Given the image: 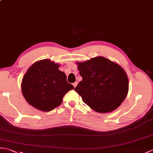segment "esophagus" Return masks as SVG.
<instances>
[{"label":"esophagus","instance_id":"obj_1","mask_svg":"<svg viewBox=\"0 0 153 153\" xmlns=\"http://www.w3.org/2000/svg\"><path fill=\"white\" fill-rule=\"evenodd\" d=\"M77 83H78V82L77 81H76L75 83H73V85H74V88H75L76 86H77Z\"/></svg>","mask_w":153,"mask_h":153}]
</instances>
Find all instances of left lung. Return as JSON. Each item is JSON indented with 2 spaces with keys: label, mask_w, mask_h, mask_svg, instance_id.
<instances>
[{
  "label": "left lung",
  "mask_w": 153,
  "mask_h": 153,
  "mask_svg": "<svg viewBox=\"0 0 153 153\" xmlns=\"http://www.w3.org/2000/svg\"><path fill=\"white\" fill-rule=\"evenodd\" d=\"M83 79L75 88L83 101L98 113L117 109L128 91V79L119 65L103 56L77 62Z\"/></svg>",
  "instance_id": "obj_1"
}]
</instances>
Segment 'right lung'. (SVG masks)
<instances>
[{
  "label": "right lung",
  "mask_w": 153,
  "mask_h": 153,
  "mask_svg": "<svg viewBox=\"0 0 153 153\" xmlns=\"http://www.w3.org/2000/svg\"><path fill=\"white\" fill-rule=\"evenodd\" d=\"M58 64L49 59L33 64L25 74L21 90L27 102L34 108L49 111L58 107L67 93L74 87Z\"/></svg>",
  "instance_id": "obj_1"
}]
</instances>
